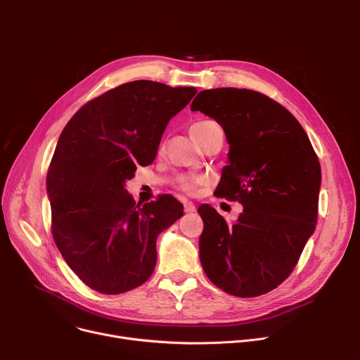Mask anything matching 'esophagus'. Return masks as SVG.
I'll list each match as a JSON object with an SVG mask.
<instances>
[{
  "mask_svg": "<svg viewBox=\"0 0 360 360\" xmlns=\"http://www.w3.org/2000/svg\"><path fill=\"white\" fill-rule=\"evenodd\" d=\"M184 211H185L186 214H192V212L196 211V208H195V205H193L192 202L185 200V202H184Z\"/></svg>",
  "mask_w": 360,
  "mask_h": 360,
  "instance_id": "esophagus-1",
  "label": "esophagus"
}]
</instances>
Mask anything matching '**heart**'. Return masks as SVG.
Wrapping results in <instances>:
<instances>
[{
  "instance_id": "heart-1",
  "label": "heart",
  "mask_w": 360,
  "mask_h": 360,
  "mask_svg": "<svg viewBox=\"0 0 360 360\" xmlns=\"http://www.w3.org/2000/svg\"><path fill=\"white\" fill-rule=\"evenodd\" d=\"M212 124H215V122H212V121L195 122V124L189 128V132H191V136L193 138V141L198 139V136H199L205 129H207L210 125H212ZM198 184H199V181L195 179V178H185V179H182V182H181V188H182L184 191H186V192H193L195 188L198 186Z\"/></svg>"
}]
</instances>
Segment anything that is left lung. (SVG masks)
I'll use <instances>...</instances> for the list:
<instances>
[{"label":"left lung","mask_w":360,"mask_h":360,"mask_svg":"<svg viewBox=\"0 0 360 360\" xmlns=\"http://www.w3.org/2000/svg\"><path fill=\"white\" fill-rule=\"evenodd\" d=\"M191 111L224 128L228 165L215 193L243 207L232 225L210 205L199 207L203 272L233 296L268 293L290 275L315 231L319 160L297 120L261 92L205 89L192 101Z\"/></svg>","instance_id":"left-lung-1"}]
</instances>
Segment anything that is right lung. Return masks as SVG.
Listing matches in <instances>:
<instances>
[{
	"mask_svg": "<svg viewBox=\"0 0 360 360\" xmlns=\"http://www.w3.org/2000/svg\"><path fill=\"white\" fill-rule=\"evenodd\" d=\"M146 79L89 101L65 125L46 174L53 236L91 289L118 295L141 286L157 265V238L184 215L171 195L136 203L125 189L136 165L157 157L172 117L196 94Z\"/></svg>",
	"mask_w": 360,
	"mask_h": 360,
	"instance_id": "1",
	"label": "right lung"
}]
</instances>
